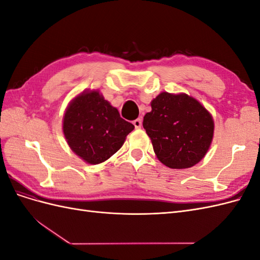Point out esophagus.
Returning <instances> with one entry per match:
<instances>
[{
	"label": "esophagus",
	"mask_w": 260,
	"mask_h": 260,
	"mask_svg": "<svg viewBox=\"0 0 260 260\" xmlns=\"http://www.w3.org/2000/svg\"><path fill=\"white\" fill-rule=\"evenodd\" d=\"M133 124H135V127L137 129H140L141 127H142V119H141V118H138V119L133 121Z\"/></svg>",
	"instance_id": "obj_1"
}]
</instances>
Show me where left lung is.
Segmentation results:
<instances>
[{"label":"left lung","instance_id":"left-lung-1","mask_svg":"<svg viewBox=\"0 0 260 260\" xmlns=\"http://www.w3.org/2000/svg\"><path fill=\"white\" fill-rule=\"evenodd\" d=\"M151 106L143 127L158 160L171 169L190 168L200 162L214 138L211 114L185 93L161 92Z\"/></svg>","mask_w":260,"mask_h":260}]
</instances>
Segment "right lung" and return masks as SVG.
I'll list each match as a JSON object with an SVG mask.
<instances>
[{"instance_id": "right-lung-1", "label": "right lung", "mask_w": 260, "mask_h": 260, "mask_svg": "<svg viewBox=\"0 0 260 260\" xmlns=\"http://www.w3.org/2000/svg\"><path fill=\"white\" fill-rule=\"evenodd\" d=\"M135 125L99 90H84L68 104L62 133L72 151L90 165L104 162L119 149Z\"/></svg>"}]
</instances>
